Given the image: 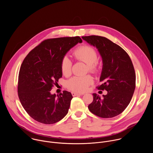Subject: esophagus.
<instances>
[{"instance_id":"34e87169","label":"esophagus","mask_w":153,"mask_h":153,"mask_svg":"<svg viewBox=\"0 0 153 153\" xmlns=\"http://www.w3.org/2000/svg\"><path fill=\"white\" fill-rule=\"evenodd\" d=\"M71 94H72L73 96H74V97L77 96H82L83 94V93H75V92H72Z\"/></svg>"}]
</instances>
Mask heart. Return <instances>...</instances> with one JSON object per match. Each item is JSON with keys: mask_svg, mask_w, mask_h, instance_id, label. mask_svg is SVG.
Wrapping results in <instances>:
<instances>
[{"mask_svg": "<svg viewBox=\"0 0 153 153\" xmlns=\"http://www.w3.org/2000/svg\"><path fill=\"white\" fill-rule=\"evenodd\" d=\"M75 58L83 61L87 64V70L91 73H96L99 71V65L97 62V53L92 47L83 45L77 48L73 52ZM73 62L71 59L65 56L61 61V70L65 76H69L72 72ZM93 83V77L87 75L85 76H74L68 80L67 86L68 88L75 92L82 93L88 89V86Z\"/></svg>", "mask_w": 153, "mask_h": 153, "instance_id": "1", "label": "heart"}]
</instances>
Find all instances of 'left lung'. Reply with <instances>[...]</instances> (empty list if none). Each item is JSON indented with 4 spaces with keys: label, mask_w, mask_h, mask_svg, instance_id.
<instances>
[{
    "label": "left lung",
    "mask_w": 153,
    "mask_h": 153,
    "mask_svg": "<svg viewBox=\"0 0 153 153\" xmlns=\"http://www.w3.org/2000/svg\"><path fill=\"white\" fill-rule=\"evenodd\" d=\"M82 39L96 48L102 59L99 90L107 91L102 98L93 93L89 110L102 118H111L122 113L132 99L136 88V74L128 54L120 46L106 37L83 36Z\"/></svg>",
    "instance_id": "obj_1"
}]
</instances>
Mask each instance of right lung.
<instances>
[{
    "mask_svg": "<svg viewBox=\"0 0 153 153\" xmlns=\"http://www.w3.org/2000/svg\"><path fill=\"white\" fill-rule=\"evenodd\" d=\"M79 36L50 39L31 51L22 63L18 95L27 113L36 121L53 124L68 112L73 96L64 91L59 95L50 91L62 76L61 61L66 54L82 43Z\"/></svg>",
    "mask_w": 153,
    "mask_h": 153,
    "instance_id": "right-lung-1",
    "label": "right lung"
}]
</instances>
